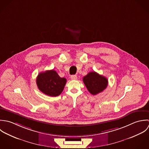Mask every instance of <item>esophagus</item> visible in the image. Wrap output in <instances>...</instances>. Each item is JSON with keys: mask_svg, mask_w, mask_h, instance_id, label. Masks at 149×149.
<instances>
[{"mask_svg": "<svg viewBox=\"0 0 149 149\" xmlns=\"http://www.w3.org/2000/svg\"><path fill=\"white\" fill-rule=\"evenodd\" d=\"M71 78L72 80H77L78 77H77V76L76 75H71Z\"/></svg>", "mask_w": 149, "mask_h": 149, "instance_id": "1", "label": "esophagus"}]
</instances>
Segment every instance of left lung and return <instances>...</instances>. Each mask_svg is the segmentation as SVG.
Instances as JSON below:
<instances>
[{
	"label": "left lung",
	"mask_w": 149,
	"mask_h": 149,
	"mask_svg": "<svg viewBox=\"0 0 149 149\" xmlns=\"http://www.w3.org/2000/svg\"><path fill=\"white\" fill-rule=\"evenodd\" d=\"M87 89L93 95H96L106 89L108 81L107 78L95 71L89 72L83 78Z\"/></svg>",
	"instance_id": "8db88e82"
}]
</instances>
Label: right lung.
I'll list each match as a JSON object with an SVG mask.
<instances>
[{
	"mask_svg": "<svg viewBox=\"0 0 149 149\" xmlns=\"http://www.w3.org/2000/svg\"><path fill=\"white\" fill-rule=\"evenodd\" d=\"M66 81L65 78L60 77L54 70L40 72L36 79L38 89L45 94L51 97H56L61 93Z\"/></svg>",
	"mask_w": 149,
	"mask_h": 149,
	"instance_id": "1",
	"label": "right lung"
}]
</instances>
